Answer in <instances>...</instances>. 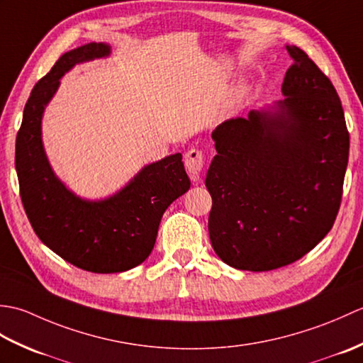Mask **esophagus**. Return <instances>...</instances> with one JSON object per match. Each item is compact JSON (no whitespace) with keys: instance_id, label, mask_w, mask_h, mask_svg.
I'll use <instances>...</instances> for the list:
<instances>
[{"instance_id":"esophagus-1","label":"esophagus","mask_w":363,"mask_h":363,"mask_svg":"<svg viewBox=\"0 0 363 363\" xmlns=\"http://www.w3.org/2000/svg\"><path fill=\"white\" fill-rule=\"evenodd\" d=\"M184 164H186V169L189 172L190 177L194 181L199 179V174L203 172L204 167V154L199 150H190L187 151L186 157H184Z\"/></svg>"}]
</instances>
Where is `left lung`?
Masks as SVG:
<instances>
[{
    "label": "left lung",
    "instance_id": "obj_1",
    "mask_svg": "<svg viewBox=\"0 0 363 363\" xmlns=\"http://www.w3.org/2000/svg\"><path fill=\"white\" fill-rule=\"evenodd\" d=\"M284 98L223 121L207 169L209 235L237 269L269 272L313 250L333 228L348 167L350 134L328 76L295 45Z\"/></svg>",
    "mask_w": 363,
    "mask_h": 363
}]
</instances>
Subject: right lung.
Returning <instances> with one entry per match:
<instances>
[{
    "mask_svg": "<svg viewBox=\"0 0 363 363\" xmlns=\"http://www.w3.org/2000/svg\"><path fill=\"white\" fill-rule=\"evenodd\" d=\"M111 45L91 42L68 51L35 84L15 143L20 195L37 237L64 260L91 273H121L140 265L156 243L162 215L190 189L176 152L145 165L104 199H84L52 172L42 140L46 106L74 65L107 57Z\"/></svg>",
    "mask_w": 363,
    "mask_h": 363,
    "instance_id": "1",
    "label": "right lung"
}]
</instances>
